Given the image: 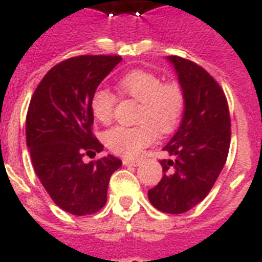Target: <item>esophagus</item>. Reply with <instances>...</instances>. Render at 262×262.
<instances>
[{"instance_id": "34e87169", "label": "esophagus", "mask_w": 262, "mask_h": 262, "mask_svg": "<svg viewBox=\"0 0 262 262\" xmlns=\"http://www.w3.org/2000/svg\"><path fill=\"white\" fill-rule=\"evenodd\" d=\"M122 163L125 166H133V167H137L140 164V160H135V159H123Z\"/></svg>"}]
</instances>
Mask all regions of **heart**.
Returning a JSON list of instances; mask_svg holds the SVG:
<instances>
[{"label":"heart","instance_id":"heart-1","mask_svg":"<svg viewBox=\"0 0 262 262\" xmlns=\"http://www.w3.org/2000/svg\"><path fill=\"white\" fill-rule=\"evenodd\" d=\"M122 94L140 102L136 126H115L104 133V144L117 155L136 158L156 140L158 132L175 127L183 108V92L177 83H162L145 71H132L119 80ZM115 98L106 90H96L91 98V113L96 121L113 119ZM158 130L156 131V129Z\"/></svg>","mask_w":262,"mask_h":262}]
</instances>
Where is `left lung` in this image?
I'll return each mask as SVG.
<instances>
[{
    "label": "left lung",
    "instance_id": "8db88e82",
    "mask_svg": "<svg viewBox=\"0 0 262 262\" xmlns=\"http://www.w3.org/2000/svg\"><path fill=\"white\" fill-rule=\"evenodd\" d=\"M183 92V115L178 130L163 148V177L148 190L149 203L164 213H183L201 203L227 160L231 123L226 95L205 69L170 55Z\"/></svg>",
    "mask_w": 262,
    "mask_h": 262
}]
</instances>
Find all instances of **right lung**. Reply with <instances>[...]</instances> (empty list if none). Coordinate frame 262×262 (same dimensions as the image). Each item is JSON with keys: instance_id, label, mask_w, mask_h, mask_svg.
Returning a JSON list of instances; mask_svg holds the SVG:
<instances>
[{"instance_id": "obj_1", "label": "right lung", "mask_w": 262, "mask_h": 262, "mask_svg": "<svg viewBox=\"0 0 262 262\" xmlns=\"http://www.w3.org/2000/svg\"><path fill=\"white\" fill-rule=\"evenodd\" d=\"M118 55H80L47 72L35 90L26 121L27 148L39 181L51 200L72 215H91L107 201L111 174L122 162L107 155L92 135L91 98L119 62Z\"/></svg>"}]
</instances>
